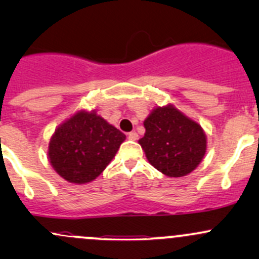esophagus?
<instances>
[{"label":"esophagus","mask_w":259,"mask_h":259,"mask_svg":"<svg viewBox=\"0 0 259 259\" xmlns=\"http://www.w3.org/2000/svg\"><path fill=\"white\" fill-rule=\"evenodd\" d=\"M127 139L129 140H137L138 139V134L135 132H132L127 134Z\"/></svg>","instance_id":"34e87169"}]
</instances>
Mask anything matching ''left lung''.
Returning <instances> with one entry per match:
<instances>
[{"label":"left lung","mask_w":259,"mask_h":259,"mask_svg":"<svg viewBox=\"0 0 259 259\" xmlns=\"http://www.w3.org/2000/svg\"><path fill=\"white\" fill-rule=\"evenodd\" d=\"M145 135L139 140L149 163L168 177H184L202 161L207 148L199 124L173 106L156 108L144 121Z\"/></svg>","instance_id":"1"}]
</instances>
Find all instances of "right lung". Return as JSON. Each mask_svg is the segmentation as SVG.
<instances>
[{"instance_id":"right-lung-1","label":"right lung","mask_w":259,"mask_h":259,"mask_svg":"<svg viewBox=\"0 0 259 259\" xmlns=\"http://www.w3.org/2000/svg\"><path fill=\"white\" fill-rule=\"evenodd\" d=\"M124 140L125 135L103 117L80 111L55 132L50 163L67 182L89 183L100 176Z\"/></svg>"}]
</instances>
